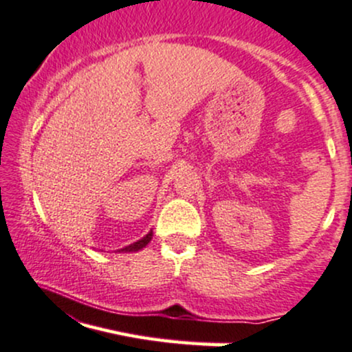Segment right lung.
<instances>
[{"mask_svg":"<svg viewBox=\"0 0 352 352\" xmlns=\"http://www.w3.org/2000/svg\"><path fill=\"white\" fill-rule=\"evenodd\" d=\"M151 239H152V232H149V234H147L146 237H142V239H140V241H137V242H133V244L126 245V248H125V249H122V251H125V252H133V251H139V249L146 248V245L149 244V242H151Z\"/></svg>","mask_w":352,"mask_h":352,"instance_id":"add662e5","label":"right lung"}]
</instances>
